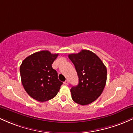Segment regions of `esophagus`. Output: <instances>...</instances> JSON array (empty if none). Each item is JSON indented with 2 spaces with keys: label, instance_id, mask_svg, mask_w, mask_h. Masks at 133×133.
Wrapping results in <instances>:
<instances>
[{
  "label": "esophagus",
  "instance_id": "obj_1",
  "mask_svg": "<svg viewBox=\"0 0 133 133\" xmlns=\"http://www.w3.org/2000/svg\"><path fill=\"white\" fill-rule=\"evenodd\" d=\"M64 84L65 85H67L68 84V80H66V81H65L64 82Z\"/></svg>",
  "mask_w": 133,
  "mask_h": 133
}]
</instances>
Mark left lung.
<instances>
[{
  "label": "left lung",
  "instance_id": "left-lung-1",
  "mask_svg": "<svg viewBox=\"0 0 133 133\" xmlns=\"http://www.w3.org/2000/svg\"><path fill=\"white\" fill-rule=\"evenodd\" d=\"M68 58L75 65L78 77L77 86L70 89L71 98L82 105L93 102L101 95L107 80V68L99 56L89 50H82Z\"/></svg>",
  "mask_w": 133,
  "mask_h": 133
}]
</instances>
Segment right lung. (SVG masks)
<instances>
[{
	"instance_id": "right-lung-1",
	"label": "right lung",
	"mask_w": 133,
	"mask_h": 133,
	"mask_svg": "<svg viewBox=\"0 0 133 133\" xmlns=\"http://www.w3.org/2000/svg\"><path fill=\"white\" fill-rule=\"evenodd\" d=\"M58 54L49 51L29 55L20 66L21 78L24 89L29 96L39 102H45L56 96L63 84L52 64Z\"/></svg>"
}]
</instances>
